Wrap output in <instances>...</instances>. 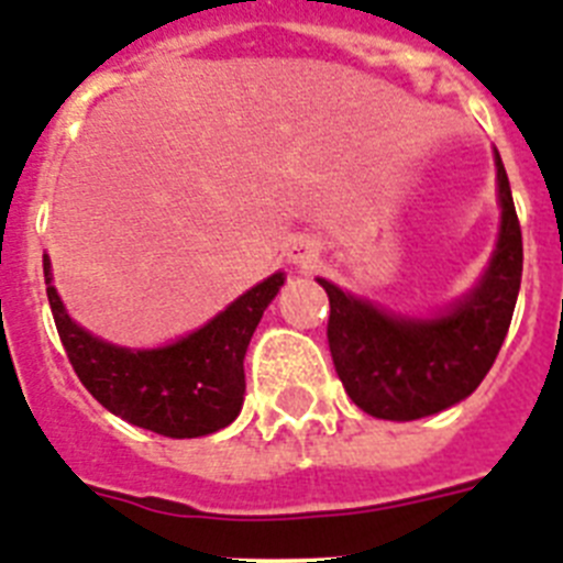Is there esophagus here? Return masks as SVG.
<instances>
[{"label":"esophagus","instance_id":"obj_1","mask_svg":"<svg viewBox=\"0 0 563 563\" xmlns=\"http://www.w3.org/2000/svg\"><path fill=\"white\" fill-rule=\"evenodd\" d=\"M287 256L296 267H313L316 258H319V242H313L310 235H299V239H292L290 250H287Z\"/></svg>","mask_w":563,"mask_h":563}]
</instances>
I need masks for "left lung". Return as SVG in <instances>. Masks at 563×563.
Returning a JSON list of instances; mask_svg holds the SVG:
<instances>
[{"label":"left lung","instance_id":"8db88e82","mask_svg":"<svg viewBox=\"0 0 563 563\" xmlns=\"http://www.w3.org/2000/svg\"><path fill=\"white\" fill-rule=\"evenodd\" d=\"M501 230L482 282L432 319L387 313L328 278V341L355 407L387 421H416L459 405L484 382L510 330L521 287L523 244L510 179L496 151Z\"/></svg>","mask_w":563,"mask_h":563}]
</instances>
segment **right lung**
Masks as SVG:
<instances>
[{"label": "right lung", "mask_w": 563, "mask_h": 563, "mask_svg": "<svg viewBox=\"0 0 563 563\" xmlns=\"http://www.w3.org/2000/svg\"><path fill=\"white\" fill-rule=\"evenodd\" d=\"M51 278L45 256L47 301L79 382L104 410L167 439H199L235 421L244 401V353L285 285V273H273L196 333L167 347L131 350L79 328Z\"/></svg>", "instance_id": "right-lung-1"}]
</instances>
